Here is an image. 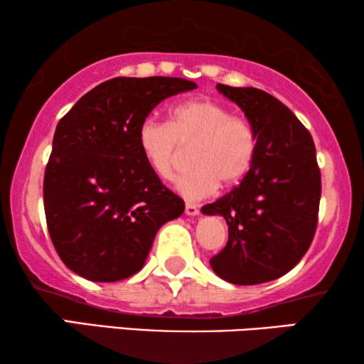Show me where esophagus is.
<instances>
[{
	"mask_svg": "<svg viewBox=\"0 0 364 364\" xmlns=\"http://www.w3.org/2000/svg\"><path fill=\"white\" fill-rule=\"evenodd\" d=\"M186 213H187V215L193 217V215H198V213H200V210H198V207L196 205V203L187 202L186 203Z\"/></svg>",
	"mask_w": 364,
	"mask_h": 364,
	"instance_id": "34e87169",
	"label": "esophagus"
}]
</instances>
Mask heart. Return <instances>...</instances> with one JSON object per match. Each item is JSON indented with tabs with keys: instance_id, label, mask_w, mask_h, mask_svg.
<instances>
[{
	"instance_id": "b5f03b06",
	"label": "heart",
	"mask_w": 364,
	"mask_h": 364,
	"mask_svg": "<svg viewBox=\"0 0 364 364\" xmlns=\"http://www.w3.org/2000/svg\"><path fill=\"white\" fill-rule=\"evenodd\" d=\"M137 141L149 168L161 178L171 177L183 147H192V166L173 178L176 191L191 200L208 197L218 183L222 188L240 183L258 146L253 124L213 99L177 104L171 122L146 119L139 126Z\"/></svg>"
}]
</instances>
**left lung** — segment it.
I'll return each instance as SVG.
<instances>
[{
    "label": "left lung",
    "instance_id": "1",
    "mask_svg": "<svg viewBox=\"0 0 364 364\" xmlns=\"http://www.w3.org/2000/svg\"><path fill=\"white\" fill-rule=\"evenodd\" d=\"M257 131V156L245 178L202 207L222 215L228 240L210 258L233 285H258L285 275L301 260L318 223L321 176L311 134L277 97L255 87L217 84Z\"/></svg>",
    "mask_w": 364,
    "mask_h": 364
}]
</instances>
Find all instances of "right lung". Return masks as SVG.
I'll use <instances>...</instances> for the list:
<instances>
[{"mask_svg":"<svg viewBox=\"0 0 364 364\" xmlns=\"http://www.w3.org/2000/svg\"><path fill=\"white\" fill-rule=\"evenodd\" d=\"M182 77H114L58 122L44 172V212L58 255L91 282H119L146 263L156 233L183 200L149 168L139 126L164 99L196 89Z\"/></svg>","mask_w":364,"mask_h":364,"instance_id":"right-lung-1","label":"right lung"}]
</instances>
